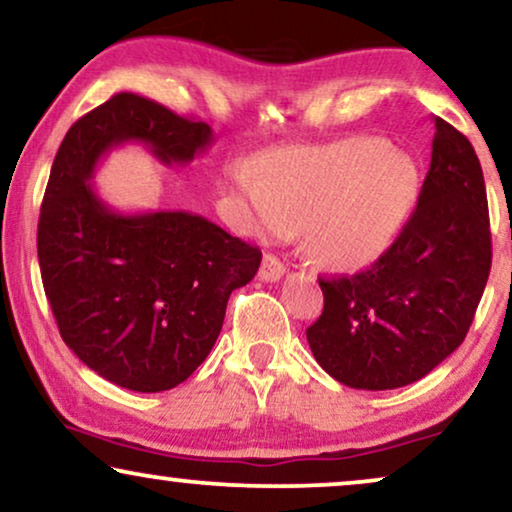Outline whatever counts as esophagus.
<instances>
[{
  "mask_svg": "<svg viewBox=\"0 0 512 512\" xmlns=\"http://www.w3.org/2000/svg\"><path fill=\"white\" fill-rule=\"evenodd\" d=\"M283 271H286V267H283V262L278 260L276 255H264V260H262V267H260V278L262 281H267V283H274V281H278V278L283 276Z\"/></svg>",
  "mask_w": 512,
  "mask_h": 512,
  "instance_id": "esophagus-1",
  "label": "esophagus"
}]
</instances>
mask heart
<instances>
[{"label":"heart","mask_w":512,"mask_h":512,"mask_svg":"<svg viewBox=\"0 0 512 512\" xmlns=\"http://www.w3.org/2000/svg\"><path fill=\"white\" fill-rule=\"evenodd\" d=\"M257 236L300 231L309 255L338 271L364 269L390 248L418 193L416 163L378 137L271 155L238 177Z\"/></svg>","instance_id":"obj_1"}]
</instances>
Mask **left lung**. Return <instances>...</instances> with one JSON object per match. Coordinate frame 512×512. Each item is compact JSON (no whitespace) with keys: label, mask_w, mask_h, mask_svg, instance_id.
Instances as JSON below:
<instances>
[{"label":"left lung","mask_w":512,"mask_h":512,"mask_svg":"<svg viewBox=\"0 0 512 512\" xmlns=\"http://www.w3.org/2000/svg\"><path fill=\"white\" fill-rule=\"evenodd\" d=\"M418 205L366 271L319 278L307 328L314 359L354 390H394L442 364L468 335L491 269L487 189L468 139L435 118Z\"/></svg>","instance_id":"left-lung-1"}]
</instances>
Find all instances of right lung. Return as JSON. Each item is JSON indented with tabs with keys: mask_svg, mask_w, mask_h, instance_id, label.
I'll return each instance as SVG.
<instances>
[{
	"mask_svg": "<svg viewBox=\"0 0 512 512\" xmlns=\"http://www.w3.org/2000/svg\"><path fill=\"white\" fill-rule=\"evenodd\" d=\"M132 141L163 165H186L215 137L129 92L82 115L51 165L37 257L58 331L82 364L127 390L163 392L208 357L231 290L252 281L262 252L191 212L108 208L94 170Z\"/></svg>",
	"mask_w": 512,
	"mask_h": 512,
	"instance_id": "obj_1",
	"label": "right lung"
}]
</instances>
